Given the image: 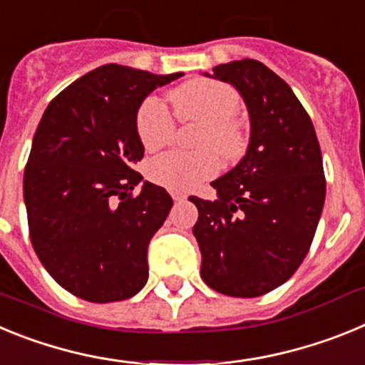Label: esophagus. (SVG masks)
I'll list each match as a JSON object with an SVG mask.
<instances>
[{"mask_svg":"<svg viewBox=\"0 0 365 365\" xmlns=\"http://www.w3.org/2000/svg\"><path fill=\"white\" fill-rule=\"evenodd\" d=\"M172 197H173V201H175V202H182V201H186V193L173 192V193H172Z\"/></svg>","mask_w":365,"mask_h":365,"instance_id":"esophagus-1","label":"esophagus"}]
</instances>
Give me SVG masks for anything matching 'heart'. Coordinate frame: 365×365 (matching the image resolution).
<instances>
[{"mask_svg": "<svg viewBox=\"0 0 365 365\" xmlns=\"http://www.w3.org/2000/svg\"><path fill=\"white\" fill-rule=\"evenodd\" d=\"M179 122H199L195 151L173 150L155 157L148 164V177L173 192H190L212 179L221 170V157L241 159L248 150V133L235 115L240 113L241 95L228 83L214 78H195L168 93ZM138 140L148 151L160 150L175 135V120L166 106L155 96H148L138 106Z\"/></svg>", "mask_w": 365, "mask_h": 365, "instance_id": "heart-1", "label": "heart"}]
</instances>
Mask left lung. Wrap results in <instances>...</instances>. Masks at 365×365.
Returning <instances> with one entry per match:
<instances>
[{"instance_id":"obj_1","label":"left lung","mask_w":365,"mask_h":365,"mask_svg":"<svg viewBox=\"0 0 365 365\" xmlns=\"http://www.w3.org/2000/svg\"><path fill=\"white\" fill-rule=\"evenodd\" d=\"M212 71L241 93L252 131L243 160L212 182L217 201L190 197L201 278L221 294L256 298L283 285L311 248L325 201L322 151L309 113L274 71L250 58Z\"/></svg>"}]
</instances>
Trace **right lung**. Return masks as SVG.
I'll use <instances>...</instances> for the list:
<instances>
[{
	"mask_svg": "<svg viewBox=\"0 0 365 365\" xmlns=\"http://www.w3.org/2000/svg\"><path fill=\"white\" fill-rule=\"evenodd\" d=\"M182 73L109 63L51 100L24 173L29 237L54 282L93 303L122 302L148 282V243L173 206L135 163L138 106Z\"/></svg>",
	"mask_w": 365,
	"mask_h": 365,
	"instance_id": "1",
	"label": "right lung"
}]
</instances>
